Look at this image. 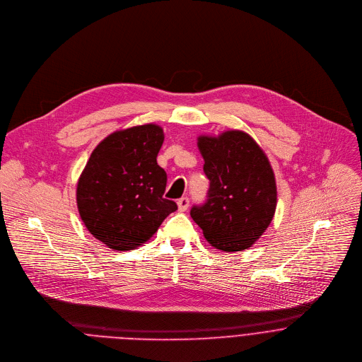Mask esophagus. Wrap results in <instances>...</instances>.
<instances>
[{
    "mask_svg": "<svg viewBox=\"0 0 362 362\" xmlns=\"http://www.w3.org/2000/svg\"><path fill=\"white\" fill-rule=\"evenodd\" d=\"M177 205H178V211L180 212H185L189 206V198L188 197H182L177 201Z\"/></svg>",
    "mask_w": 362,
    "mask_h": 362,
    "instance_id": "34e87169",
    "label": "esophagus"
}]
</instances>
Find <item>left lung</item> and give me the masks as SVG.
<instances>
[{
	"mask_svg": "<svg viewBox=\"0 0 362 362\" xmlns=\"http://www.w3.org/2000/svg\"><path fill=\"white\" fill-rule=\"evenodd\" d=\"M209 189L191 218L214 247L223 251L248 248L271 223L276 206L272 168L259 146L244 132L219 137L201 136Z\"/></svg>",
	"mask_w": 362,
	"mask_h": 362,
	"instance_id": "obj_1",
	"label": "left lung"
}]
</instances>
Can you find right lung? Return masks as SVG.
<instances>
[{"instance_id": "right-lung-1", "label": "right lung", "mask_w": 362, "mask_h": 362, "mask_svg": "<svg viewBox=\"0 0 362 362\" xmlns=\"http://www.w3.org/2000/svg\"><path fill=\"white\" fill-rule=\"evenodd\" d=\"M163 141L157 124L115 132L95 147L78 180L80 216L110 248L139 247L177 211V204L163 197L167 174L157 164Z\"/></svg>"}]
</instances>
